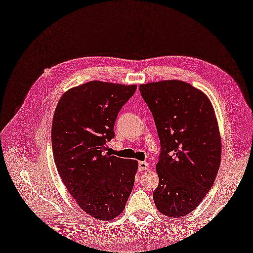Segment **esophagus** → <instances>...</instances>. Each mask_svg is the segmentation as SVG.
Returning a JSON list of instances; mask_svg holds the SVG:
<instances>
[{"label": "esophagus", "mask_w": 253, "mask_h": 253, "mask_svg": "<svg viewBox=\"0 0 253 253\" xmlns=\"http://www.w3.org/2000/svg\"><path fill=\"white\" fill-rule=\"evenodd\" d=\"M138 169L139 170H147L149 169V163L146 161H139L138 162Z\"/></svg>", "instance_id": "1"}]
</instances>
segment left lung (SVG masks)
<instances>
[{
  "mask_svg": "<svg viewBox=\"0 0 253 253\" xmlns=\"http://www.w3.org/2000/svg\"><path fill=\"white\" fill-rule=\"evenodd\" d=\"M161 145L153 200L160 213H191L211 189L221 161V137L208 96L178 80L139 85Z\"/></svg>",
  "mask_w": 253,
  "mask_h": 253,
  "instance_id": "obj_1",
  "label": "left lung"
}]
</instances>
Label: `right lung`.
<instances>
[{
    "mask_svg": "<svg viewBox=\"0 0 253 253\" xmlns=\"http://www.w3.org/2000/svg\"><path fill=\"white\" fill-rule=\"evenodd\" d=\"M136 84L92 81L65 92L53 114L51 146L58 172L81 209L109 221L124 211L138 163L105 153Z\"/></svg>",
    "mask_w": 253,
    "mask_h": 253,
    "instance_id": "right-lung-1",
    "label": "right lung"
}]
</instances>
